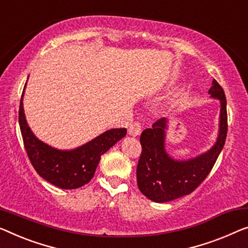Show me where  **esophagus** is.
<instances>
[{
    "label": "esophagus",
    "mask_w": 248,
    "mask_h": 248,
    "mask_svg": "<svg viewBox=\"0 0 248 248\" xmlns=\"http://www.w3.org/2000/svg\"><path fill=\"white\" fill-rule=\"evenodd\" d=\"M140 132H141V125H140L138 123H132L128 129V134L134 137L139 136Z\"/></svg>",
    "instance_id": "obj_1"
}]
</instances>
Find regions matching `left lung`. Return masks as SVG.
<instances>
[{
	"instance_id": "obj_1",
	"label": "left lung",
	"mask_w": 248,
	"mask_h": 248,
	"mask_svg": "<svg viewBox=\"0 0 248 248\" xmlns=\"http://www.w3.org/2000/svg\"><path fill=\"white\" fill-rule=\"evenodd\" d=\"M208 93L220 102L219 129L214 146L199 156L177 160L165 148L168 120H157L140 136L142 151L137 166V183L141 193L155 202H166L189 195L204 182L223 150L227 136L226 98L223 88L214 79Z\"/></svg>"
}]
</instances>
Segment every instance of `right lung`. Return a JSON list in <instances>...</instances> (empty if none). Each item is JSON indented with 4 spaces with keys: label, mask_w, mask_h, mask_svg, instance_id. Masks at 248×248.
Wrapping results in <instances>:
<instances>
[{
    "label": "right lung",
    "mask_w": 248,
    "mask_h": 248,
    "mask_svg": "<svg viewBox=\"0 0 248 248\" xmlns=\"http://www.w3.org/2000/svg\"><path fill=\"white\" fill-rule=\"evenodd\" d=\"M24 90L20 102L18 124L32 166L43 179L62 189H76L84 186L93 177L102 155L124 138L127 129L107 130L76 149H57L36 138L29 127L23 109Z\"/></svg>",
    "instance_id": "obj_1"
}]
</instances>
